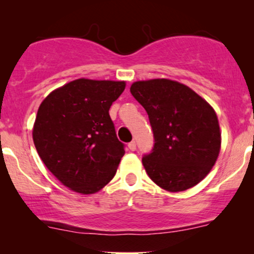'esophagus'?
I'll list each match as a JSON object with an SVG mask.
<instances>
[{
	"instance_id": "1",
	"label": "esophagus",
	"mask_w": 254,
	"mask_h": 254,
	"mask_svg": "<svg viewBox=\"0 0 254 254\" xmlns=\"http://www.w3.org/2000/svg\"><path fill=\"white\" fill-rule=\"evenodd\" d=\"M127 147H129L130 150H136V142L135 141H131L129 144H127Z\"/></svg>"
}]
</instances>
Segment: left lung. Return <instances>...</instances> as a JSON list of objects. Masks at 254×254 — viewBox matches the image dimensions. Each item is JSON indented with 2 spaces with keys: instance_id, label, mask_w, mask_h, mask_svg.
<instances>
[{
  "instance_id": "8db88e82",
  "label": "left lung",
  "mask_w": 254,
  "mask_h": 254,
  "mask_svg": "<svg viewBox=\"0 0 254 254\" xmlns=\"http://www.w3.org/2000/svg\"><path fill=\"white\" fill-rule=\"evenodd\" d=\"M130 92L147 111L155 138L153 151L142 159L150 179L170 192L202 182L221 149L220 124L211 105L168 78L136 81Z\"/></svg>"
}]
</instances>
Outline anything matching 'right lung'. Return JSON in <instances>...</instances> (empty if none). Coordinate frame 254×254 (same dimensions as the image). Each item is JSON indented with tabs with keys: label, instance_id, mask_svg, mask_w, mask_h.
Segmentation results:
<instances>
[{
	"label": "right lung",
	"instance_id": "1",
	"mask_svg": "<svg viewBox=\"0 0 254 254\" xmlns=\"http://www.w3.org/2000/svg\"><path fill=\"white\" fill-rule=\"evenodd\" d=\"M125 81L77 78L40 104L33 142L48 170L71 191L93 194L107 185L125 154L109 110Z\"/></svg>",
	"mask_w": 254,
	"mask_h": 254
}]
</instances>
